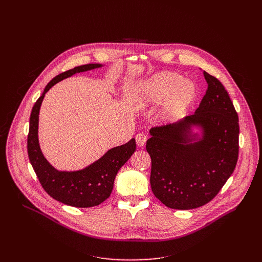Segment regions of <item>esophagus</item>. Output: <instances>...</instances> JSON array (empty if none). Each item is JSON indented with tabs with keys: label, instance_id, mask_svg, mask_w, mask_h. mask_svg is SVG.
Here are the masks:
<instances>
[{
	"label": "esophagus",
	"instance_id": "obj_1",
	"mask_svg": "<svg viewBox=\"0 0 262 262\" xmlns=\"http://www.w3.org/2000/svg\"><path fill=\"white\" fill-rule=\"evenodd\" d=\"M146 141H147V136L145 134L140 133L136 136V142L138 147H143L146 144Z\"/></svg>",
	"mask_w": 262,
	"mask_h": 262
}]
</instances>
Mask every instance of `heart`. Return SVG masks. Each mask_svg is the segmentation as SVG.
Instances as JSON below:
<instances>
[{"label":"heart","instance_id":"b5f03b06","mask_svg":"<svg viewBox=\"0 0 262 262\" xmlns=\"http://www.w3.org/2000/svg\"><path fill=\"white\" fill-rule=\"evenodd\" d=\"M135 99L136 105H154L162 102L160 117L164 122L180 118L197 98L198 90L191 80H183L179 73L164 71L148 79Z\"/></svg>","mask_w":262,"mask_h":262}]
</instances>
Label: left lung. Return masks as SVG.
<instances>
[{"label": "left lung", "instance_id": "left-lung-1", "mask_svg": "<svg viewBox=\"0 0 262 262\" xmlns=\"http://www.w3.org/2000/svg\"><path fill=\"white\" fill-rule=\"evenodd\" d=\"M203 74L207 90L195 113L151 128L146 143L151 190L173 209H194L211 201L237 163V113L222 83L206 71Z\"/></svg>", "mask_w": 262, "mask_h": 262}]
</instances>
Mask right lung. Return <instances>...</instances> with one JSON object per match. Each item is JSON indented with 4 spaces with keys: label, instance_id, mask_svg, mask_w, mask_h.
I'll use <instances>...</instances> for the list:
<instances>
[{
    "label": "right lung",
    "instance_id": "obj_1",
    "mask_svg": "<svg viewBox=\"0 0 262 262\" xmlns=\"http://www.w3.org/2000/svg\"><path fill=\"white\" fill-rule=\"evenodd\" d=\"M102 67L101 64L77 66L58 74L35 102L30 116L28 155L30 163L45 191L55 200L73 207H92L107 199L113 191L119 169L136 151V140L111 148L100 159L78 171H59L45 158L38 140L39 111L46 93L57 83L79 72Z\"/></svg>",
    "mask_w": 262,
    "mask_h": 262
}]
</instances>
